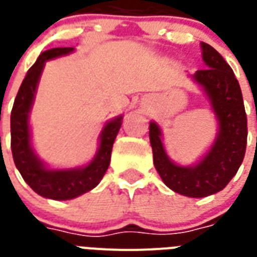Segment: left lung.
Masks as SVG:
<instances>
[{"instance_id": "1", "label": "left lung", "mask_w": 257, "mask_h": 257, "mask_svg": "<svg viewBox=\"0 0 257 257\" xmlns=\"http://www.w3.org/2000/svg\"><path fill=\"white\" fill-rule=\"evenodd\" d=\"M205 69L193 80L207 93L219 122V132L208 153L192 167L175 164L165 152L161 129L149 124L153 164L161 180L172 191L188 197H205L225 188L243 163L247 148V114L243 94L235 73L221 54L201 42Z\"/></svg>"}]
</instances>
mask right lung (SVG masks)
<instances>
[{
    "instance_id": "add662e5",
    "label": "right lung",
    "mask_w": 257,
    "mask_h": 257,
    "mask_svg": "<svg viewBox=\"0 0 257 257\" xmlns=\"http://www.w3.org/2000/svg\"><path fill=\"white\" fill-rule=\"evenodd\" d=\"M73 50L74 48H53L40 54L18 89L10 114V145L14 164L28 185L46 199L70 200L97 187L109 167L113 143L120 131L122 120V116H118L106 122L100 133V147L96 156L85 167L49 169L36 156L30 143L29 113L42 69L48 60L61 57L72 53Z\"/></svg>"
}]
</instances>
